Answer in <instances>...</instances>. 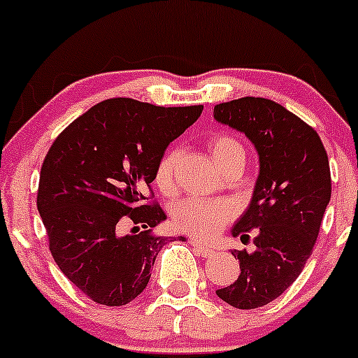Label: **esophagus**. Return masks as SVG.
I'll return each instance as SVG.
<instances>
[{
    "label": "esophagus",
    "instance_id": "esophagus-1",
    "mask_svg": "<svg viewBox=\"0 0 358 358\" xmlns=\"http://www.w3.org/2000/svg\"><path fill=\"white\" fill-rule=\"evenodd\" d=\"M192 246H194L195 250L199 251L200 255H202L203 258H212L215 255V250L212 248V246H207V245H203V243H200V241H195V239H192Z\"/></svg>",
    "mask_w": 358,
    "mask_h": 358
}]
</instances>
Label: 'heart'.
<instances>
[{
    "label": "heart",
    "mask_w": 358,
    "mask_h": 358,
    "mask_svg": "<svg viewBox=\"0 0 358 358\" xmlns=\"http://www.w3.org/2000/svg\"><path fill=\"white\" fill-rule=\"evenodd\" d=\"M209 151L217 166L224 171L236 159H245L243 146L229 134H214L207 143ZM178 151L170 149L161 158L156 168L155 182L161 192L168 194L175 187L176 163H178ZM234 209L229 202L224 200H203L187 199L182 200L173 210V221L176 227L183 233L197 239H210L221 233L222 227L233 219Z\"/></svg>",
    "instance_id": "heart-1"
}]
</instances>
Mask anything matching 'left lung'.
Wrapping results in <instances>:
<instances>
[{"mask_svg":"<svg viewBox=\"0 0 358 358\" xmlns=\"http://www.w3.org/2000/svg\"><path fill=\"white\" fill-rule=\"evenodd\" d=\"M214 119L243 132L260 158L253 197L231 229L241 239L257 229V248L233 251L241 272L215 294L233 308H262L292 285L311 257L331 197L328 155L311 125L266 98L219 103Z\"/></svg>","mask_w":358,"mask_h":358,"instance_id":"8db88e82","label":"left lung"}]
</instances>
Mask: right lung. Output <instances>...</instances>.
<instances>
[{
  "label": "right lung",
  "mask_w": 358,
  "mask_h": 358,
  "mask_svg": "<svg viewBox=\"0 0 358 358\" xmlns=\"http://www.w3.org/2000/svg\"><path fill=\"white\" fill-rule=\"evenodd\" d=\"M202 110L110 98L71 122L47 152L37 209L49 250L61 272L96 304L125 306L146 289L170 238L151 234L166 214L144 202L168 144ZM124 223L135 233L122 235Z\"/></svg>",
  "instance_id": "1"
}]
</instances>
